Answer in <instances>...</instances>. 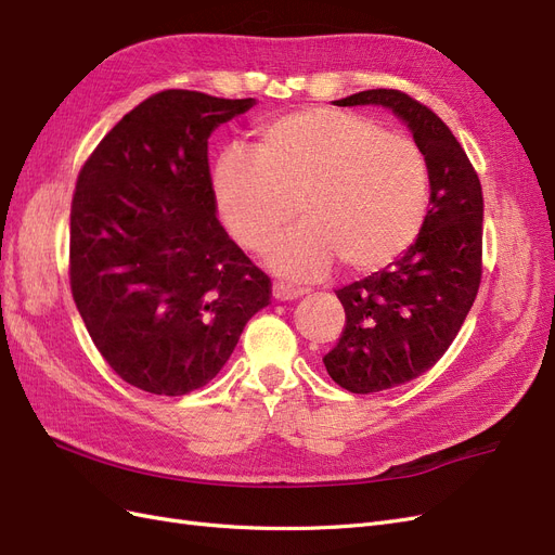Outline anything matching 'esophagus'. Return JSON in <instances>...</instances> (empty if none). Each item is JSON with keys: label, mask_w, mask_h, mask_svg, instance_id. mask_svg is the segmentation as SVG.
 <instances>
[{"label": "esophagus", "mask_w": 555, "mask_h": 555, "mask_svg": "<svg viewBox=\"0 0 555 555\" xmlns=\"http://www.w3.org/2000/svg\"><path fill=\"white\" fill-rule=\"evenodd\" d=\"M272 295H274V299H281V302H286V299H295V297L302 295V291L291 288L288 283H283V281H274V286H272Z\"/></svg>", "instance_id": "esophagus-1"}]
</instances>
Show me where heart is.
I'll list each match as a JSON object with an SVG mask.
<instances>
[{
	"label": "heart",
	"mask_w": 555,
	"mask_h": 555,
	"mask_svg": "<svg viewBox=\"0 0 555 555\" xmlns=\"http://www.w3.org/2000/svg\"><path fill=\"white\" fill-rule=\"evenodd\" d=\"M253 155L228 151L214 197L232 240L264 253L297 214L269 260L279 274L313 281L335 260L374 274L414 246L430 204V169L414 139L356 111L313 106L260 125Z\"/></svg>",
	"instance_id": "1"
}]
</instances>
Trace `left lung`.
Here are the masks:
<instances>
[{
	"label": "left lung",
	"instance_id": "1",
	"mask_svg": "<svg viewBox=\"0 0 555 555\" xmlns=\"http://www.w3.org/2000/svg\"><path fill=\"white\" fill-rule=\"evenodd\" d=\"M337 104L392 108L430 169V209L414 246L337 291L346 323L323 358L325 370L341 388L367 395L430 370L461 332L483 272V193L449 125L406 92L362 90Z\"/></svg>",
	"mask_w": 555,
	"mask_h": 555
}]
</instances>
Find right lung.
Instances as JSON below:
<instances>
[{
	"mask_svg": "<svg viewBox=\"0 0 555 555\" xmlns=\"http://www.w3.org/2000/svg\"><path fill=\"white\" fill-rule=\"evenodd\" d=\"M246 100L163 90L137 104L78 171L69 286L88 335L122 382L153 395L207 386L272 279L216 218L209 137Z\"/></svg>",
	"mask_w": 555,
	"mask_h": 555,
	"instance_id": "obj_1",
	"label": "right lung"
}]
</instances>
